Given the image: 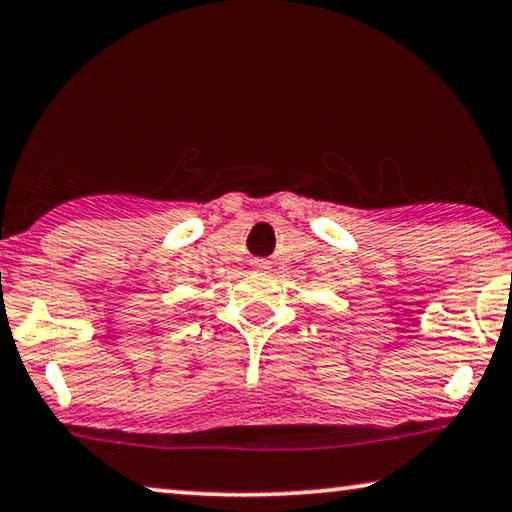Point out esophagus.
Returning a JSON list of instances; mask_svg holds the SVG:
<instances>
[{"instance_id":"1","label":"esophagus","mask_w":512,"mask_h":512,"mask_svg":"<svg viewBox=\"0 0 512 512\" xmlns=\"http://www.w3.org/2000/svg\"><path fill=\"white\" fill-rule=\"evenodd\" d=\"M254 268H256V270H261V272H265V270H270V265H268V261H256V263H254Z\"/></svg>"}]
</instances>
